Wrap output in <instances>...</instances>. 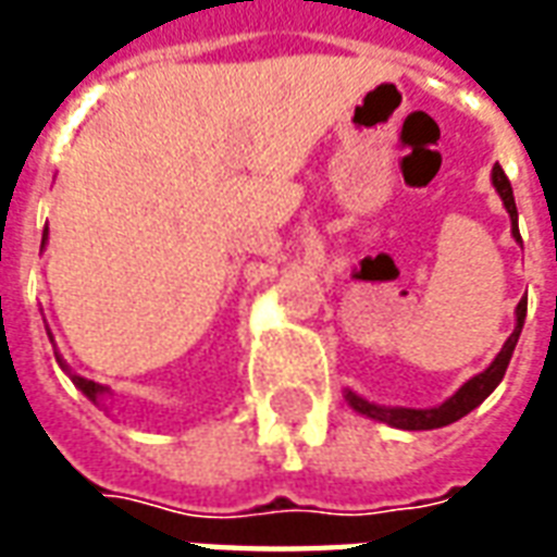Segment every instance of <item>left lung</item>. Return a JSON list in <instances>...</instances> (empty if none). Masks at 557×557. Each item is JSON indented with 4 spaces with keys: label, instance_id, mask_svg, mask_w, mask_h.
<instances>
[{
    "label": "left lung",
    "instance_id": "8db88e82",
    "mask_svg": "<svg viewBox=\"0 0 557 557\" xmlns=\"http://www.w3.org/2000/svg\"><path fill=\"white\" fill-rule=\"evenodd\" d=\"M492 184H495V190L502 196L504 208H507V214H510V232H513V238L519 242V223H516V202H513V187L507 182V175L504 170L495 163L492 166ZM525 313H528V301H519L516 307V331L507 337L504 343V349L498 351V358L483 370L474 379H468L466 385L456 391L454 397L442 403V406H435V409H385V406H373V403H367V399L355 397V394H346V399L351 403V409L361 411L367 418L382 420L387 426H397V430H438V426H447V423H454V420L466 418L468 411L478 409L483 399L490 397L492 391L498 387V382L507 373V363L513 358L516 343H519V334H522V325H525Z\"/></svg>",
    "mask_w": 557,
    "mask_h": 557
}]
</instances>
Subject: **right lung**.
Returning a JSON list of instances; mask_svg holds the SVG:
<instances>
[{"mask_svg": "<svg viewBox=\"0 0 557 557\" xmlns=\"http://www.w3.org/2000/svg\"><path fill=\"white\" fill-rule=\"evenodd\" d=\"M44 242H47V232H44ZM55 361H59V355H55ZM59 363H62V361H59ZM62 367H65V363H62ZM71 382H74V385H77L79 391H83V394L91 399V403H98V399L107 394V387L98 385V382H91V379H83V375H71Z\"/></svg>", "mask_w": 557, "mask_h": 557, "instance_id": "add662e5", "label": "right lung"}]
</instances>
